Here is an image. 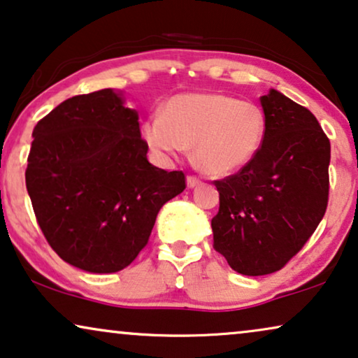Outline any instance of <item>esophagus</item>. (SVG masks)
Masks as SVG:
<instances>
[{
  "instance_id": "34e87169",
  "label": "esophagus",
  "mask_w": 358,
  "mask_h": 358,
  "mask_svg": "<svg viewBox=\"0 0 358 358\" xmlns=\"http://www.w3.org/2000/svg\"><path fill=\"white\" fill-rule=\"evenodd\" d=\"M201 182H202V180L199 179V178H196V176H189V178H187V187H190V189L197 187V185L201 184Z\"/></svg>"
}]
</instances>
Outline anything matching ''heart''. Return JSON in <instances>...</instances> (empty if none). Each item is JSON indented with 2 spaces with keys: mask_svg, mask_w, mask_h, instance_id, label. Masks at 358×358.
I'll return each mask as SVG.
<instances>
[{
  "mask_svg": "<svg viewBox=\"0 0 358 358\" xmlns=\"http://www.w3.org/2000/svg\"><path fill=\"white\" fill-rule=\"evenodd\" d=\"M266 115L253 101L230 95L182 94L143 124V138L155 155L168 157L194 146L199 168L225 176L243 169L266 139Z\"/></svg>",
  "mask_w": 358,
  "mask_h": 358,
  "instance_id": "heart-1",
  "label": "heart"
}]
</instances>
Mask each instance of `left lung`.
Instances as JSON below:
<instances>
[{
	"label": "left lung",
	"instance_id": "8db88e82",
	"mask_svg": "<svg viewBox=\"0 0 358 358\" xmlns=\"http://www.w3.org/2000/svg\"><path fill=\"white\" fill-rule=\"evenodd\" d=\"M266 139L238 173L213 180L220 194L213 248L231 270L270 275L301 252L329 202L331 143L306 106L270 90L262 96Z\"/></svg>",
	"mask_w": 358,
	"mask_h": 358
}]
</instances>
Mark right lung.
<instances>
[{"label":"right lung","mask_w":358,"mask_h":358,"mask_svg":"<svg viewBox=\"0 0 358 358\" xmlns=\"http://www.w3.org/2000/svg\"><path fill=\"white\" fill-rule=\"evenodd\" d=\"M32 136L26 187L36 220L50 248L80 270L127 268L159 208L185 189L182 171L148 161L138 113L110 88L62 101Z\"/></svg>","instance_id":"add662e5"}]
</instances>
